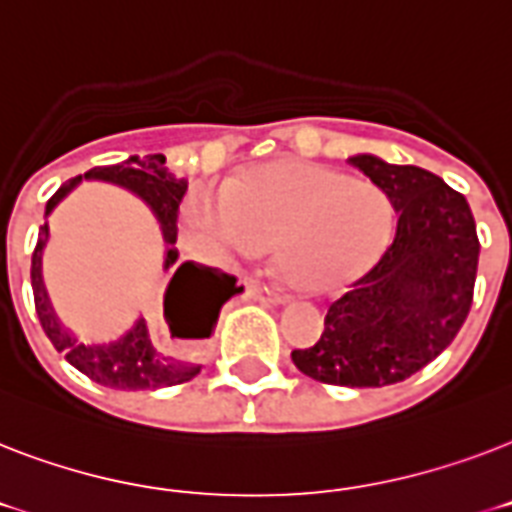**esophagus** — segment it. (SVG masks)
I'll use <instances>...</instances> for the list:
<instances>
[{"label":"esophagus","instance_id":"34e87169","mask_svg":"<svg viewBox=\"0 0 512 512\" xmlns=\"http://www.w3.org/2000/svg\"><path fill=\"white\" fill-rule=\"evenodd\" d=\"M247 292H252V295H263V287H260L257 281H249ZM279 300H281V297H279Z\"/></svg>","mask_w":512,"mask_h":512}]
</instances>
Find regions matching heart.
Returning a JSON list of instances; mask_svg holds the SVG:
<instances>
[{"instance_id": "heart-1", "label": "heart", "mask_w": 512, "mask_h": 512, "mask_svg": "<svg viewBox=\"0 0 512 512\" xmlns=\"http://www.w3.org/2000/svg\"><path fill=\"white\" fill-rule=\"evenodd\" d=\"M180 233L212 260H252L276 247L289 287L319 295L380 257L393 233V207L366 180L281 159L241 172L223 191L191 188L180 207Z\"/></svg>"}]
</instances>
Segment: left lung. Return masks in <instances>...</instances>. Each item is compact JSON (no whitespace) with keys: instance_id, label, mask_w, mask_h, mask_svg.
Instances as JSON below:
<instances>
[{"instance_id":"8db88e82","label":"left lung","mask_w":512,"mask_h":512,"mask_svg":"<svg viewBox=\"0 0 512 512\" xmlns=\"http://www.w3.org/2000/svg\"><path fill=\"white\" fill-rule=\"evenodd\" d=\"M398 215L380 263L329 305L316 345L292 350L303 374L327 385L382 388L428 366L457 337L473 303L476 220L462 193L433 172L350 156Z\"/></svg>"}]
</instances>
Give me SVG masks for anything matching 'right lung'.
<instances>
[{
	"instance_id": "add662e5",
	"label": "right lung",
	"mask_w": 512,
	"mask_h": 512,
	"mask_svg": "<svg viewBox=\"0 0 512 512\" xmlns=\"http://www.w3.org/2000/svg\"><path fill=\"white\" fill-rule=\"evenodd\" d=\"M90 179L111 182L138 195L160 223L165 239L163 270L173 271L171 284L165 290V320L171 327L173 339L184 342V348L175 354L162 351L155 345L142 317L133 322V327L125 330L122 336L111 341H79L57 319L51 308L41 276L43 249L49 240L46 217L76 184ZM185 188H188V180L175 177L162 154L148 156V159L130 156L119 164L92 167L90 172L76 175L74 180L60 185L44 207V225L39 228V241H36L34 257H31V287H34L36 316L42 321L44 335L50 337L58 353L66 356L68 364L76 366L79 372L100 382V385H106V388L159 390L193 380L201 369V345L215 332L217 313L233 295L244 292L241 287H236V279L228 273H217L212 268L193 263L175 265L177 257H180L175 247L177 207H180Z\"/></svg>"
}]
</instances>
